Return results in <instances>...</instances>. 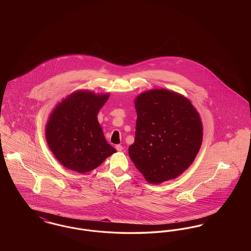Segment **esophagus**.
Instances as JSON below:
<instances>
[{
	"mask_svg": "<svg viewBox=\"0 0 251 251\" xmlns=\"http://www.w3.org/2000/svg\"><path fill=\"white\" fill-rule=\"evenodd\" d=\"M116 150H117L118 151H121L123 150V148H122L121 145H117V146H116Z\"/></svg>",
	"mask_w": 251,
	"mask_h": 251,
	"instance_id": "34e87169",
	"label": "esophagus"
}]
</instances>
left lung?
Masks as SVG:
<instances>
[{
  "label": "left lung",
  "instance_id": "left-lung-1",
  "mask_svg": "<svg viewBox=\"0 0 251 251\" xmlns=\"http://www.w3.org/2000/svg\"><path fill=\"white\" fill-rule=\"evenodd\" d=\"M137 120L129 155L151 183L175 179L195 160L202 142V123L188 99L153 89L135 99Z\"/></svg>",
  "mask_w": 251,
  "mask_h": 251
}]
</instances>
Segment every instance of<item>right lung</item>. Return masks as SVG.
<instances>
[{
	"instance_id": "add662e5",
	"label": "right lung",
	"mask_w": 251,
	"mask_h": 251,
	"mask_svg": "<svg viewBox=\"0 0 251 251\" xmlns=\"http://www.w3.org/2000/svg\"><path fill=\"white\" fill-rule=\"evenodd\" d=\"M108 98L109 94L77 91L53 110L46 126V139L64 167L85 173L117 151L105 140L97 118Z\"/></svg>"
}]
</instances>
